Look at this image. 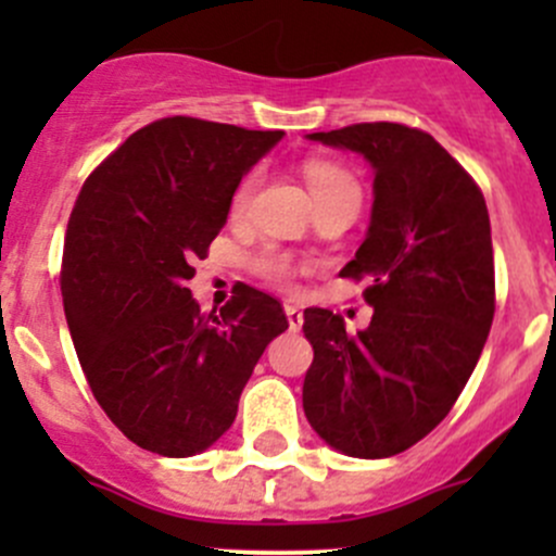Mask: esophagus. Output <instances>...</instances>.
Returning <instances> with one entry per match:
<instances>
[{
  "label": "esophagus",
  "mask_w": 556,
  "mask_h": 556,
  "mask_svg": "<svg viewBox=\"0 0 556 556\" xmlns=\"http://www.w3.org/2000/svg\"><path fill=\"white\" fill-rule=\"evenodd\" d=\"M285 314H288V328L293 330V333L295 330H301V325H304V312H301L295 304H288L285 306Z\"/></svg>",
  "instance_id": "1"
}]
</instances>
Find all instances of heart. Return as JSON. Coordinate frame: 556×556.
I'll return each instance as SVG.
<instances>
[{"label": "heart", "mask_w": 556, "mask_h": 556, "mask_svg": "<svg viewBox=\"0 0 556 556\" xmlns=\"http://www.w3.org/2000/svg\"><path fill=\"white\" fill-rule=\"evenodd\" d=\"M257 179H261L257 174H250V177L239 185L237 193H233L231 206L237 215H242V212H247V206H250L252 195H255V190H257ZM306 182H309L314 199H319V195H325V193H333V190H341V188H357L355 179H352L350 174H346L344 169H339V166H330V164L306 166ZM252 266H255L257 274H263L266 279H274V282H282V279L290 277V261H288V255H282V252H274V250L261 252Z\"/></svg>", "instance_id": "1"}]
</instances>
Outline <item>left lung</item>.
<instances>
[{
    "label": "left lung",
    "mask_w": 556,
    "mask_h": 556,
    "mask_svg": "<svg viewBox=\"0 0 556 556\" xmlns=\"http://www.w3.org/2000/svg\"><path fill=\"white\" fill-rule=\"evenodd\" d=\"M306 139L374 169L371 223L341 268L371 279L374 317L350 336L339 314L304 312L314 350L304 414L346 457H392L450 414L484 350L495 314L490 215L468 172L417 128L357 123Z\"/></svg>",
    "instance_id": "8db88e82"
}]
</instances>
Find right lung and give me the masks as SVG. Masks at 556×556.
I'll return each mask as SVG.
<instances>
[{
  "label": "right lung",
  "mask_w": 556,
  "mask_h": 556,
  "mask_svg": "<svg viewBox=\"0 0 556 556\" xmlns=\"http://www.w3.org/2000/svg\"><path fill=\"white\" fill-rule=\"evenodd\" d=\"M282 137L164 117L134 131L77 195L61 266L66 325L93 397L142 450H210L263 350L288 330L279 301L250 285L220 317L185 288L242 177Z\"/></svg>",
  "instance_id": "right-lung-1"
}]
</instances>
